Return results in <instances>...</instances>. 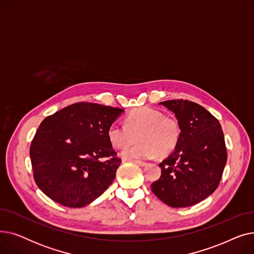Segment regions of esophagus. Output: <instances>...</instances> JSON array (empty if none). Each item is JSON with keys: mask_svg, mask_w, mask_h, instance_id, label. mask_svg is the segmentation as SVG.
I'll use <instances>...</instances> for the list:
<instances>
[{"mask_svg": "<svg viewBox=\"0 0 254 254\" xmlns=\"http://www.w3.org/2000/svg\"><path fill=\"white\" fill-rule=\"evenodd\" d=\"M134 163H135L136 165L140 166V167H145V166H147V163L142 162V161H134Z\"/></svg>", "mask_w": 254, "mask_h": 254, "instance_id": "obj_1", "label": "esophagus"}]
</instances>
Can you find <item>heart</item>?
<instances>
[{
    "mask_svg": "<svg viewBox=\"0 0 254 254\" xmlns=\"http://www.w3.org/2000/svg\"><path fill=\"white\" fill-rule=\"evenodd\" d=\"M140 142L127 148L122 156L126 159L166 156L175 150L181 129L175 119L165 117L158 110L141 107L126 116V125L113 123L107 129V137L113 147L123 149L133 142L136 136Z\"/></svg>",
    "mask_w": 254,
    "mask_h": 254,
    "instance_id": "b5f03b06",
    "label": "heart"
}]
</instances>
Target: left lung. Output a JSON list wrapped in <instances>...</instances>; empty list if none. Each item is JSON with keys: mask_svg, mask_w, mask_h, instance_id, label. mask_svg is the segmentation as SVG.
Listing matches in <instances>:
<instances>
[{"mask_svg": "<svg viewBox=\"0 0 254 254\" xmlns=\"http://www.w3.org/2000/svg\"><path fill=\"white\" fill-rule=\"evenodd\" d=\"M175 113L181 129L175 150L159 164L162 175L152 192L173 208L204 201L215 191L228 159L218 120L204 107L188 100L161 102Z\"/></svg>", "mask_w": 254, "mask_h": 254, "instance_id": "left-lung-1", "label": "left lung"}]
</instances>
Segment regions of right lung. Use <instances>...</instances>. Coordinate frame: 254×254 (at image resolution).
Instances as JSON below:
<instances>
[{
	"label": "right lung",
	"instance_id": "obj_1",
	"mask_svg": "<svg viewBox=\"0 0 254 254\" xmlns=\"http://www.w3.org/2000/svg\"><path fill=\"white\" fill-rule=\"evenodd\" d=\"M123 112L81 102L46 117L30 148L38 188L70 208L84 207L99 197L112 184L122 164L107 129Z\"/></svg>",
	"mask_w": 254,
	"mask_h": 254
}]
</instances>
